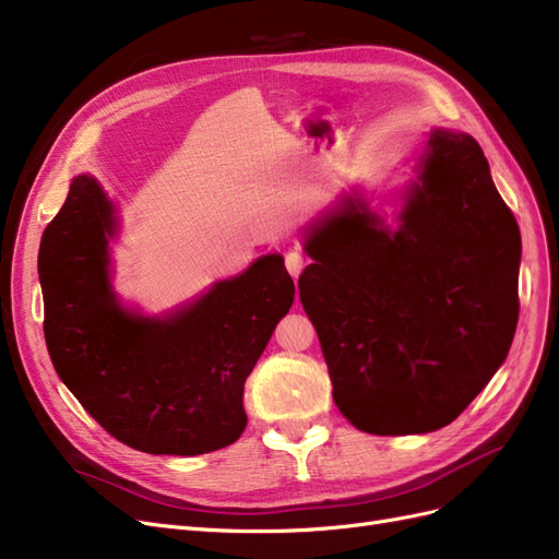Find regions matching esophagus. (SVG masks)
I'll return each instance as SVG.
<instances>
[{
	"instance_id": "34e87169",
	"label": "esophagus",
	"mask_w": 559,
	"mask_h": 559,
	"mask_svg": "<svg viewBox=\"0 0 559 559\" xmlns=\"http://www.w3.org/2000/svg\"><path fill=\"white\" fill-rule=\"evenodd\" d=\"M284 263H286V270H289V273H292V277H294V280H298V275L302 273V267H306L308 259L302 257L300 251L292 249V251L286 253V257H284Z\"/></svg>"
}]
</instances>
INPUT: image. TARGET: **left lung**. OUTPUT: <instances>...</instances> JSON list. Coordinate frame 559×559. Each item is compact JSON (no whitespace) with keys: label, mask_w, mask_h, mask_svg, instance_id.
<instances>
[{"label":"left lung","mask_w":559,"mask_h":559,"mask_svg":"<svg viewBox=\"0 0 559 559\" xmlns=\"http://www.w3.org/2000/svg\"><path fill=\"white\" fill-rule=\"evenodd\" d=\"M394 226L345 191L302 230L298 280L333 401L376 436L443 429L509 357L522 242L478 142L433 128Z\"/></svg>","instance_id":"obj_1"}]
</instances>
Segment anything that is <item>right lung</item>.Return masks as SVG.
Wrapping results in <instances>:
<instances>
[{
    "instance_id": "1",
    "label": "right lung",
    "mask_w": 559,
    "mask_h": 559,
    "mask_svg": "<svg viewBox=\"0 0 559 559\" xmlns=\"http://www.w3.org/2000/svg\"><path fill=\"white\" fill-rule=\"evenodd\" d=\"M118 210L93 175H76L44 230V335L56 373L118 441L193 456L238 441L245 380L296 286L282 253L214 282L181 306L146 314L114 289L109 242Z\"/></svg>"
}]
</instances>
